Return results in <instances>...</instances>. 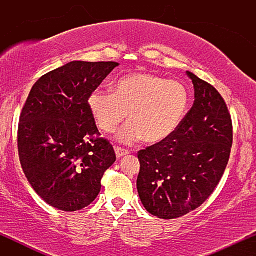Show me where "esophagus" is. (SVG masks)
I'll return each instance as SVG.
<instances>
[{"instance_id":"1","label":"esophagus","mask_w":256,"mask_h":256,"mask_svg":"<svg viewBox=\"0 0 256 256\" xmlns=\"http://www.w3.org/2000/svg\"><path fill=\"white\" fill-rule=\"evenodd\" d=\"M128 152L125 150V149L118 148V146H116V158H122V156H126V155H128Z\"/></svg>"}]
</instances>
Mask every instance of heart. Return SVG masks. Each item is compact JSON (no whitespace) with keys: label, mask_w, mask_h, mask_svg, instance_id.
Segmentation results:
<instances>
[{"label":"heart","mask_w":256,"mask_h":256,"mask_svg":"<svg viewBox=\"0 0 256 256\" xmlns=\"http://www.w3.org/2000/svg\"><path fill=\"white\" fill-rule=\"evenodd\" d=\"M96 124L106 134L116 131L125 119L128 125L118 140L132 146L144 140L156 144L174 134L189 106V91L184 84L149 73H134L114 85V92L95 90L88 100Z\"/></svg>","instance_id":"b5f03b06"}]
</instances>
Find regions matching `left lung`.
I'll return each mask as SVG.
<instances>
[{"label": "left lung", "mask_w": 256, "mask_h": 256, "mask_svg": "<svg viewBox=\"0 0 256 256\" xmlns=\"http://www.w3.org/2000/svg\"><path fill=\"white\" fill-rule=\"evenodd\" d=\"M195 90L192 110L171 137L138 152L137 190L152 216L176 219L212 195L228 166L232 122L224 98L186 71Z\"/></svg>", "instance_id": "left-lung-1"}]
</instances>
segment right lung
<instances>
[{"mask_svg":"<svg viewBox=\"0 0 256 256\" xmlns=\"http://www.w3.org/2000/svg\"><path fill=\"white\" fill-rule=\"evenodd\" d=\"M118 62L72 61L32 86L18 130L20 164L40 198L64 212L95 201L116 152L100 136L89 110L90 94Z\"/></svg>","mask_w":256,"mask_h":256,"instance_id":"obj_1","label":"right lung"}]
</instances>
